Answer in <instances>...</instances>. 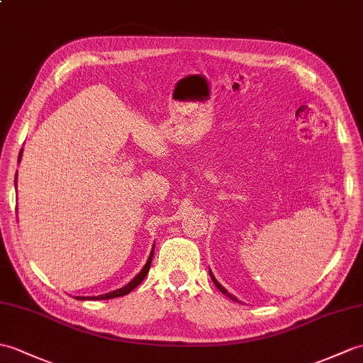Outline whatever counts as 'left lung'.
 Wrapping results in <instances>:
<instances>
[{"label":"left lung","instance_id":"left-lung-1","mask_svg":"<svg viewBox=\"0 0 363 363\" xmlns=\"http://www.w3.org/2000/svg\"><path fill=\"white\" fill-rule=\"evenodd\" d=\"M210 277H212V280H213V283H215V286H216V288H218V289H220V291H221L223 294H225V296H229V297H230V298H232L233 301H237V298H235L233 296H230V294H229V292H227V291H225V289L223 288V286H221L220 283H218V281H216V278L213 277V274H212V272H210Z\"/></svg>","mask_w":363,"mask_h":363}]
</instances>
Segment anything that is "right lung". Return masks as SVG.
<instances>
[{
  "label": "right lung",
  "instance_id": "right-lung-1",
  "mask_svg": "<svg viewBox=\"0 0 363 363\" xmlns=\"http://www.w3.org/2000/svg\"><path fill=\"white\" fill-rule=\"evenodd\" d=\"M21 153H23V150L20 151V156H18V159H21ZM15 185H16V178H15ZM153 254H155V247H153V250H151V254H150V257H148V259H147V264L143 266V269L142 271L133 278V280L126 284V286H123V288H121V289H116V291H113V292H108V294H105V296H97V297H75L77 300H109V298H116V297H122V296H126V294H130L134 288H138V286L142 283V280L143 278L147 277V274H148V271H150V266H151V261H153Z\"/></svg>",
  "mask_w": 363,
  "mask_h": 363
}]
</instances>
